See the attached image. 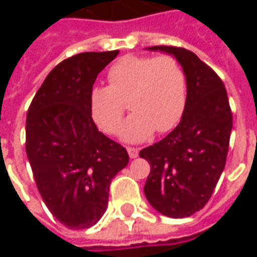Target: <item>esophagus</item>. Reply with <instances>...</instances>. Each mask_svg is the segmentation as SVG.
I'll use <instances>...</instances> for the list:
<instances>
[{
    "label": "esophagus",
    "instance_id": "1",
    "mask_svg": "<svg viewBox=\"0 0 257 257\" xmlns=\"http://www.w3.org/2000/svg\"><path fill=\"white\" fill-rule=\"evenodd\" d=\"M126 150H128V154L131 158H136L139 156V149H136V147H126Z\"/></svg>",
    "mask_w": 257,
    "mask_h": 257
}]
</instances>
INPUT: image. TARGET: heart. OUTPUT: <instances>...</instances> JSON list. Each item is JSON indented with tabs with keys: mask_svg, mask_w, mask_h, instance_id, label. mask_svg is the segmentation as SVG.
I'll return each mask as SVG.
<instances>
[{
	"mask_svg": "<svg viewBox=\"0 0 257 257\" xmlns=\"http://www.w3.org/2000/svg\"><path fill=\"white\" fill-rule=\"evenodd\" d=\"M108 86H93L90 115L104 134H117L125 101L134 110L121 128L126 142H142L154 131H172L183 117L187 103V77L172 55L118 59L107 71Z\"/></svg>",
	"mask_w": 257,
	"mask_h": 257,
	"instance_id": "1",
	"label": "heart"
}]
</instances>
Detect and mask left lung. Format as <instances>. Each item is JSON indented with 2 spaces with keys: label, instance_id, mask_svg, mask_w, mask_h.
Masks as SVG:
<instances>
[{
  "label": "left lung",
  "instance_id": "obj_1",
  "mask_svg": "<svg viewBox=\"0 0 257 257\" xmlns=\"http://www.w3.org/2000/svg\"><path fill=\"white\" fill-rule=\"evenodd\" d=\"M173 55L187 77V103L172 132L140 151L150 164L146 198L162 215L182 219L204 208L226 165L232 112L220 77L184 48L158 45Z\"/></svg>",
  "mask_w": 257,
  "mask_h": 257
}]
</instances>
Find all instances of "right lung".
<instances>
[{"label":"right lung","instance_id":"1","mask_svg":"<svg viewBox=\"0 0 257 257\" xmlns=\"http://www.w3.org/2000/svg\"><path fill=\"white\" fill-rule=\"evenodd\" d=\"M119 51L84 52L48 74L26 119V153L37 189L62 224H96L108 204L112 178L128 165L125 147L99 132L89 110L96 77Z\"/></svg>","mask_w":257,"mask_h":257}]
</instances>
